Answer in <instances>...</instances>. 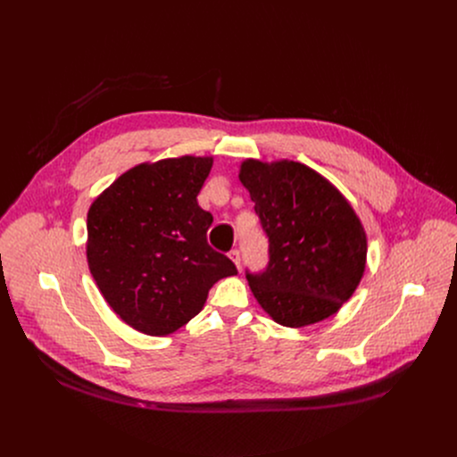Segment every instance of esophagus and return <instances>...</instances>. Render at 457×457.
Segmentation results:
<instances>
[{
	"label": "esophagus",
	"mask_w": 457,
	"mask_h": 457,
	"mask_svg": "<svg viewBox=\"0 0 457 457\" xmlns=\"http://www.w3.org/2000/svg\"><path fill=\"white\" fill-rule=\"evenodd\" d=\"M229 258H231V262L237 266V270H240V253H238V249H231Z\"/></svg>",
	"instance_id": "obj_1"
}]
</instances>
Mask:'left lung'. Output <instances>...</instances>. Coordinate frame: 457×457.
Listing matches in <instances>:
<instances>
[{
  "instance_id": "left-lung-1",
  "label": "left lung",
  "mask_w": 457,
  "mask_h": 457,
  "mask_svg": "<svg viewBox=\"0 0 457 457\" xmlns=\"http://www.w3.org/2000/svg\"><path fill=\"white\" fill-rule=\"evenodd\" d=\"M238 179L270 237L268 270L245 275L260 307L293 329L338 312L367 264V233L344 193L289 159H245Z\"/></svg>"
}]
</instances>
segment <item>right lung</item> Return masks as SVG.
Masks as SVG:
<instances>
[{"label":"right lung","instance_id":"1","mask_svg":"<svg viewBox=\"0 0 457 457\" xmlns=\"http://www.w3.org/2000/svg\"><path fill=\"white\" fill-rule=\"evenodd\" d=\"M213 157L141 162L94 199L87 217L88 270L129 328L168 337L197 316L215 282L237 275L208 245L213 222L197 204Z\"/></svg>","mask_w":457,"mask_h":457}]
</instances>
